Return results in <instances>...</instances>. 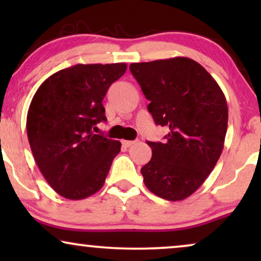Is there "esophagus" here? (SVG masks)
Listing matches in <instances>:
<instances>
[{"instance_id":"esophagus-1","label":"esophagus","mask_w":261,"mask_h":261,"mask_svg":"<svg viewBox=\"0 0 261 261\" xmlns=\"http://www.w3.org/2000/svg\"><path fill=\"white\" fill-rule=\"evenodd\" d=\"M137 142H138V140H134V141H132V140H123L122 141V145L124 146V147H130L132 145L137 144Z\"/></svg>"}]
</instances>
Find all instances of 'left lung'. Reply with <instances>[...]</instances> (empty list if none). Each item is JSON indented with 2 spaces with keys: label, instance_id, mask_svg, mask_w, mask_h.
Wrapping results in <instances>:
<instances>
[{
  "label": "left lung",
  "instance_id": "1",
  "mask_svg": "<svg viewBox=\"0 0 261 261\" xmlns=\"http://www.w3.org/2000/svg\"><path fill=\"white\" fill-rule=\"evenodd\" d=\"M129 70L155 124L169 128L164 142L147 141L152 158L141 169L145 185L164 199L181 201L204 183L222 153L226 97L208 71L187 57L133 63Z\"/></svg>",
  "mask_w": 261,
  "mask_h": 261
}]
</instances>
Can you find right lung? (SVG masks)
Instances as JSON below:
<instances>
[{
	"mask_svg": "<svg viewBox=\"0 0 261 261\" xmlns=\"http://www.w3.org/2000/svg\"><path fill=\"white\" fill-rule=\"evenodd\" d=\"M127 64H77L42 83L27 113L35 163L57 194L83 199L103 187L121 142L95 134L106 121L103 98Z\"/></svg>",
	"mask_w": 261,
	"mask_h": 261,
	"instance_id": "add662e5",
	"label": "right lung"
}]
</instances>
